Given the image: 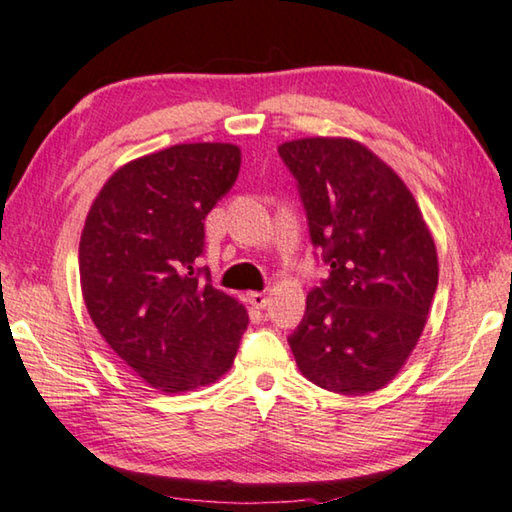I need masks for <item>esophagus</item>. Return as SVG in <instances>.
Returning a JSON list of instances; mask_svg holds the SVG:
<instances>
[{
	"label": "esophagus",
	"mask_w": 512,
	"mask_h": 512,
	"mask_svg": "<svg viewBox=\"0 0 512 512\" xmlns=\"http://www.w3.org/2000/svg\"><path fill=\"white\" fill-rule=\"evenodd\" d=\"M249 303H251V306H254V308H267V303H270V297H267V294L265 292H251L249 294Z\"/></svg>",
	"instance_id": "esophagus-1"
}]
</instances>
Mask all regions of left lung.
I'll return each mask as SVG.
<instances>
[{
	"instance_id": "left-lung-1",
	"label": "left lung",
	"mask_w": 512,
	"mask_h": 512,
	"mask_svg": "<svg viewBox=\"0 0 512 512\" xmlns=\"http://www.w3.org/2000/svg\"><path fill=\"white\" fill-rule=\"evenodd\" d=\"M310 240L330 267L288 337L317 387L364 396L389 384L423 333L438 285L432 233L405 182L353 139L279 146Z\"/></svg>"
}]
</instances>
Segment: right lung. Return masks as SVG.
Returning a JSON list of instances; mask_svg holds the SVG:
<instances>
[{"mask_svg":"<svg viewBox=\"0 0 512 512\" xmlns=\"http://www.w3.org/2000/svg\"><path fill=\"white\" fill-rule=\"evenodd\" d=\"M238 170V146L179 143L116 170L87 213L78 247L87 312L152 389L206 387L238 353L247 310L197 267L204 218Z\"/></svg>","mask_w":512,"mask_h":512,"instance_id":"add662e5","label":"right lung"}]
</instances>
